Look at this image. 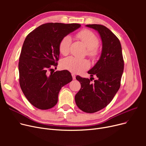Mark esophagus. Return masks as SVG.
<instances>
[{
	"instance_id": "1",
	"label": "esophagus",
	"mask_w": 146,
	"mask_h": 146,
	"mask_svg": "<svg viewBox=\"0 0 146 146\" xmlns=\"http://www.w3.org/2000/svg\"><path fill=\"white\" fill-rule=\"evenodd\" d=\"M72 78H73V80L76 79V75H75L74 74L72 73Z\"/></svg>"
}]
</instances>
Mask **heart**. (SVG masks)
I'll list each match as a JSON object with an SVG mask.
<instances>
[{"mask_svg":"<svg viewBox=\"0 0 146 146\" xmlns=\"http://www.w3.org/2000/svg\"><path fill=\"white\" fill-rule=\"evenodd\" d=\"M77 36L88 48V54L91 58H96L98 54L97 47L99 44L96 35L90 30L83 29L78 33ZM71 42L72 38L69 35H66L61 39L58 45L59 51L61 54L64 56L68 54L70 51ZM61 65L64 69L69 72L80 73L88 69L90 64L86 59L70 56L62 61Z\"/></svg>","mask_w":146,"mask_h":146,"instance_id":"b5f03b06","label":"heart"}]
</instances>
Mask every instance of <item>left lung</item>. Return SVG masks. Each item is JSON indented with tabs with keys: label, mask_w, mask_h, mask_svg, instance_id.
<instances>
[{
	"label": "left lung",
	"mask_w": 146,
	"mask_h": 146,
	"mask_svg": "<svg viewBox=\"0 0 146 146\" xmlns=\"http://www.w3.org/2000/svg\"><path fill=\"white\" fill-rule=\"evenodd\" d=\"M86 27L98 32L102 42L100 58L88 71L90 76L95 75L94 82L91 79L76 77L81 84V88L75 95L78 108L85 112L94 113L100 111L112 100L121 86L124 70V60L120 41L111 30L99 24Z\"/></svg>",
	"instance_id": "left-lung-1"
}]
</instances>
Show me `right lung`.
<instances>
[{
	"mask_svg": "<svg viewBox=\"0 0 146 146\" xmlns=\"http://www.w3.org/2000/svg\"><path fill=\"white\" fill-rule=\"evenodd\" d=\"M80 26L47 23L27 36L19 60V85L28 101L36 108L45 110L54 106L61 88L72 80L67 70L48 71L57 66L61 39Z\"/></svg>",
	"mask_w": 146,
	"mask_h": 146,
	"instance_id": "right-lung-1",
	"label": "right lung"
}]
</instances>
